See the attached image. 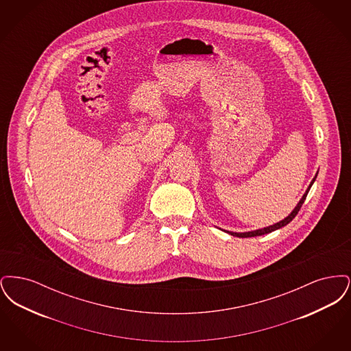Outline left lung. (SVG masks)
<instances>
[{
  "mask_svg": "<svg viewBox=\"0 0 351 351\" xmlns=\"http://www.w3.org/2000/svg\"><path fill=\"white\" fill-rule=\"evenodd\" d=\"M315 180H316V176H315V179L312 180V183H311V185H309V188L306 189V192L304 193V196L301 197V200L299 201V204L296 205V208L292 210V213H291L288 217L284 218L283 221H280V222H278V223H275V225H271V226L265 228V229L254 230V232H247V233H233V232H228V233L232 234V235H234V237H239V238H247V237H258V235H263V234L271 233V232H274V230H278V229L283 228V226H285L287 223H289V222H291L293 218L296 217V215L299 213V210H300V208L302 206L304 201H305V199H306V195H308V192H309V189H311L312 184L315 183Z\"/></svg>",
  "mask_w": 351,
  "mask_h": 351,
  "instance_id": "left-lung-1",
  "label": "left lung"
}]
</instances>
